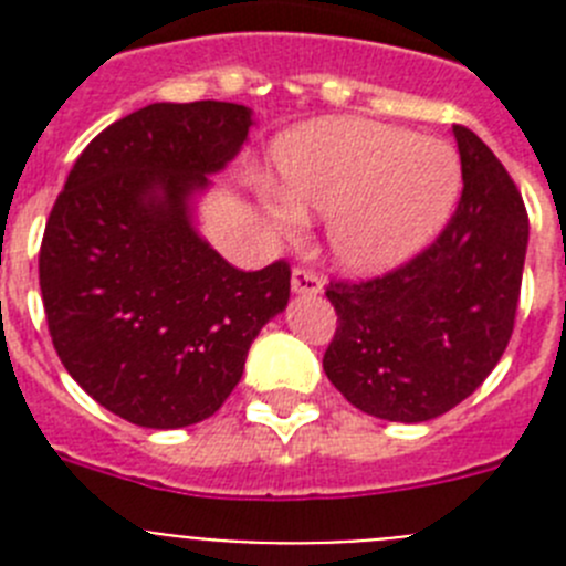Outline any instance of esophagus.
<instances>
[{
  "label": "esophagus",
  "instance_id": "34e87169",
  "mask_svg": "<svg viewBox=\"0 0 566 566\" xmlns=\"http://www.w3.org/2000/svg\"><path fill=\"white\" fill-rule=\"evenodd\" d=\"M292 289L297 294H317L323 289V280L312 269H294L292 272Z\"/></svg>",
  "mask_w": 566,
  "mask_h": 566
}]
</instances>
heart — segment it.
<instances>
[{
  "label": "heart",
  "instance_id": "obj_1",
  "mask_svg": "<svg viewBox=\"0 0 566 566\" xmlns=\"http://www.w3.org/2000/svg\"><path fill=\"white\" fill-rule=\"evenodd\" d=\"M277 172L290 201H269L274 229L297 234L300 209L332 214L334 252L357 272L388 269L424 247L462 189L451 144L359 118L289 135L277 147Z\"/></svg>",
  "mask_w": 566,
  "mask_h": 566
}]
</instances>
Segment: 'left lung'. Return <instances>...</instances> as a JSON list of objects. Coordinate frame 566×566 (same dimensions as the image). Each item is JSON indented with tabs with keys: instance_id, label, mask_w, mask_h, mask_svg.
I'll list each match as a JSON object with an SVG mask.
<instances>
[{
	"instance_id": "8db88e82",
	"label": "left lung",
	"mask_w": 566,
	"mask_h": 566,
	"mask_svg": "<svg viewBox=\"0 0 566 566\" xmlns=\"http://www.w3.org/2000/svg\"><path fill=\"white\" fill-rule=\"evenodd\" d=\"M462 158L457 212L433 243L368 280H332L337 332L323 354L332 385L388 422H428L476 391L516 323L527 209L473 129L453 124Z\"/></svg>"
}]
</instances>
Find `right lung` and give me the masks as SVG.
Instances as JSON below:
<instances>
[{"label": "right lung", "instance_id": "1", "mask_svg": "<svg viewBox=\"0 0 566 566\" xmlns=\"http://www.w3.org/2000/svg\"><path fill=\"white\" fill-rule=\"evenodd\" d=\"M243 104H149L84 147L39 249L48 332L115 417L169 431L212 417L249 345L289 303L292 269L240 272L198 238L189 198L247 142Z\"/></svg>", "mask_w": 566, "mask_h": 566}]
</instances>
